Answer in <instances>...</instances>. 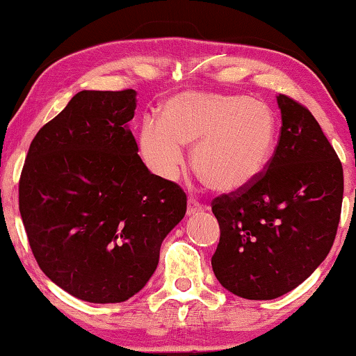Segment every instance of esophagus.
<instances>
[{"instance_id":"esophagus-1","label":"esophagus","mask_w":356,"mask_h":356,"mask_svg":"<svg viewBox=\"0 0 356 356\" xmlns=\"http://www.w3.org/2000/svg\"><path fill=\"white\" fill-rule=\"evenodd\" d=\"M204 209H206L204 207V204L199 202L197 199H194V197L188 199V216H194V213L202 212Z\"/></svg>"}]
</instances>
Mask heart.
Listing matches in <instances>:
<instances>
[{"label":"heart","mask_w":356,"mask_h":356,"mask_svg":"<svg viewBox=\"0 0 356 356\" xmlns=\"http://www.w3.org/2000/svg\"><path fill=\"white\" fill-rule=\"evenodd\" d=\"M275 115L246 95L181 92L165 102L162 120H144L139 147L144 162L163 179H177L191 145L194 172L207 188L233 193L264 172L274 154Z\"/></svg>","instance_id":"obj_1"}]
</instances>
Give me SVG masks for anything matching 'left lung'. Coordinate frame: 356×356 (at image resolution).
<instances>
[{
    "mask_svg": "<svg viewBox=\"0 0 356 356\" xmlns=\"http://www.w3.org/2000/svg\"><path fill=\"white\" fill-rule=\"evenodd\" d=\"M282 126L264 172L220 194L212 212L220 240L217 280L246 300H274L313 274L334 245L342 212L343 168L311 111L277 97Z\"/></svg>",
    "mask_w": 356,
    "mask_h": 356,
    "instance_id": "8db88e82",
    "label": "left lung"
}]
</instances>
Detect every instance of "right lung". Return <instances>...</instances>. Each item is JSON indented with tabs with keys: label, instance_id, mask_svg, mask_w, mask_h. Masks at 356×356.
<instances>
[{
	"label": "right lung",
	"instance_id": "add662e5",
	"mask_svg": "<svg viewBox=\"0 0 356 356\" xmlns=\"http://www.w3.org/2000/svg\"><path fill=\"white\" fill-rule=\"evenodd\" d=\"M136 92L82 90L40 131L19 179V212L48 279L90 303H121L157 269L186 193L150 173L128 129Z\"/></svg>",
	"mask_w": 356,
	"mask_h": 356
}]
</instances>
